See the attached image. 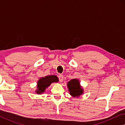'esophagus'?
Returning <instances> with one entry per match:
<instances>
[{"mask_svg":"<svg viewBox=\"0 0 125 125\" xmlns=\"http://www.w3.org/2000/svg\"><path fill=\"white\" fill-rule=\"evenodd\" d=\"M64 76H62V75H61V74H60L59 76V81H60V82H62L63 81V79H64Z\"/></svg>","mask_w":125,"mask_h":125,"instance_id":"obj_1","label":"esophagus"}]
</instances>
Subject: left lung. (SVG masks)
Masks as SVG:
<instances>
[{"label":"left lung","instance_id":"left-lung-1","mask_svg":"<svg viewBox=\"0 0 125 125\" xmlns=\"http://www.w3.org/2000/svg\"><path fill=\"white\" fill-rule=\"evenodd\" d=\"M68 90L72 96L78 97L83 93V89L80 85V83L78 79H72L67 83Z\"/></svg>","mask_w":125,"mask_h":125}]
</instances>
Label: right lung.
<instances>
[{
	"label": "right lung",
	"mask_w": 125,
	"mask_h": 125,
	"mask_svg": "<svg viewBox=\"0 0 125 125\" xmlns=\"http://www.w3.org/2000/svg\"><path fill=\"white\" fill-rule=\"evenodd\" d=\"M59 78L55 75H49L42 77L37 81V88L36 90L37 94H42L45 91V89L53 83H58Z\"/></svg>",
	"instance_id": "right-lung-1"
}]
</instances>
